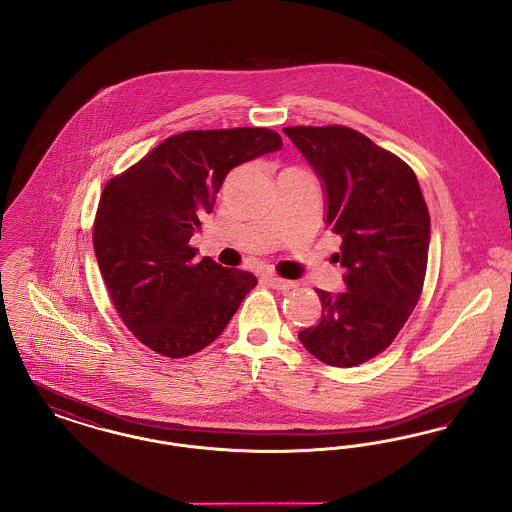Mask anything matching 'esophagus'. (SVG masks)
I'll list each match as a JSON object with an SVG mask.
<instances>
[{
  "mask_svg": "<svg viewBox=\"0 0 512 512\" xmlns=\"http://www.w3.org/2000/svg\"><path fill=\"white\" fill-rule=\"evenodd\" d=\"M263 280L267 282L270 288H274V290L288 292V290L295 288V282H292V280H284V278H278V276H272V274H268V276H265Z\"/></svg>",
  "mask_w": 512,
  "mask_h": 512,
  "instance_id": "esophagus-1",
  "label": "esophagus"
}]
</instances>
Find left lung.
Returning <instances> with one entry per match:
<instances>
[{
    "label": "left lung",
    "mask_w": 512,
    "mask_h": 512,
    "mask_svg": "<svg viewBox=\"0 0 512 512\" xmlns=\"http://www.w3.org/2000/svg\"><path fill=\"white\" fill-rule=\"evenodd\" d=\"M318 176L345 292L317 290L322 317L299 332L326 365H361L390 347L422 292L430 215L413 169L347 126L284 128Z\"/></svg>",
    "instance_id": "left-lung-1"
}]
</instances>
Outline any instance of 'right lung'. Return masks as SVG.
<instances>
[{
  "mask_svg": "<svg viewBox=\"0 0 512 512\" xmlns=\"http://www.w3.org/2000/svg\"><path fill=\"white\" fill-rule=\"evenodd\" d=\"M280 147L268 128L182 132L107 182L94 251L122 322L149 349L171 359L201 351L257 286L247 270L195 261L190 238L226 174Z\"/></svg>",
  "mask_w": 512,
  "mask_h": 512,
  "instance_id": "right-lung-1",
  "label": "right lung"
}]
</instances>
